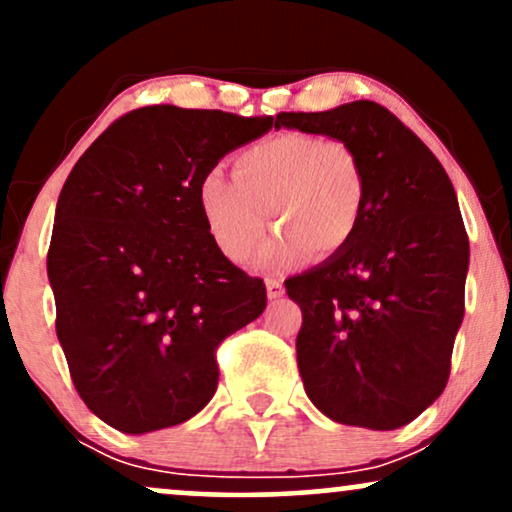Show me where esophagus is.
I'll return each instance as SVG.
<instances>
[{"instance_id": "esophagus-1", "label": "esophagus", "mask_w": 512, "mask_h": 512, "mask_svg": "<svg viewBox=\"0 0 512 512\" xmlns=\"http://www.w3.org/2000/svg\"><path fill=\"white\" fill-rule=\"evenodd\" d=\"M267 296L272 298H281L284 296V284H281V279H267Z\"/></svg>"}]
</instances>
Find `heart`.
I'll list each match as a JSON object with an SVG mask.
<instances>
[{
	"label": "heart",
	"instance_id": "b5f03b06",
	"mask_svg": "<svg viewBox=\"0 0 512 512\" xmlns=\"http://www.w3.org/2000/svg\"><path fill=\"white\" fill-rule=\"evenodd\" d=\"M197 207L209 238L231 262L250 260L267 228L260 262L289 267L310 252L334 255L356 238L366 211V175L342 139L276 132L240 149L233 180L209 168L197 180Z\"/></svg>",
	"mask_w": 512,
	"mask_h": 512
}]
</instances>
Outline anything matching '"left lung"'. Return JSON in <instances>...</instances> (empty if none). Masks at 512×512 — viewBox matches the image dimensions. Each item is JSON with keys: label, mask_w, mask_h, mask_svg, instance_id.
I'll use <instances>...</instances> for the list:
<instances>
[{"label": "left lung", "mask_w": 512, "mask_h": 512, "mask_svg": "<svg viewBox=\"0 0 512 512\" xmlns=\"http://www.w3.org/2000/svg\"><path fill=\"white\" fill-rule=\"evenodd\" d=\"M274 127L342 139L366 175L356 238L286 281L303 313L305 392L337 424H409L448 385L464 315L469 238L455 187L431 149L373 101L279 113Z\"/></svg>", "instance_id": "8db88e82"}]
</instances>
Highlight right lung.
<instances>
[{
	"instance_id": "obj_1",
	"label": "right lung",
	"mask_w": 512,
	"mask_h": 512,
	"mask_svg": "<svg viewBox=\"0 0 512 512\" xmlns=\"http://www.w3.org/2000/svg\"><path fill=\"white\" fill-rule=\"evenodd\" d=\"M274 117L149 105L86 149L57 199L48 276L57 339L86 407L122 433L178 426L219 385L216 349L267 289L221 255L197 180Z\"/></svg>"
}]
</instances>
